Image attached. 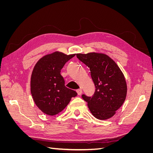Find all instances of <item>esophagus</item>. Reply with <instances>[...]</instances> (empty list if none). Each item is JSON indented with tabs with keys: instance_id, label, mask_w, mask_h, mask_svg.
<instances>
[{
	"instance_id": "esophagus-1",
	"label": "esophagus",
	"mask_w": 153,
	"mask_h": 153,
	"mask_svg": "<svg viewBox=\"0 0 153 153\" xmlns=\"http://www.w3.org/2000/svg\"><path fill=\"white\" fill-rule=\"evenodd\" d=\"M76 92H77V93H78V95H81L82 94V90L81 89H78L77 91H76Z\"/></svg>"
}]
</instances>
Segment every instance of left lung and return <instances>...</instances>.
Segmentation results:
<instances>
[{"label": "left lung", "mask_w": 153, "mask_h": 153, "mask_svg": "<svg viewBox=\"0 0 153 153\" xmlns=\"http://www.w3.org/2000/svg\"><path fill=\"white\" fill-rule=\"evenodd\" d=\"M76 57L90 69L95 85L92 97L82 94L91 112L100 120L112 117L126 99V82L113 60L103 53H77Z\"/></svg>", "instance_id": "1"}]
</instances>
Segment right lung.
I'll return each instance as SVG.
<instances>
[{"instance_id": "right-lung-1", "label": "right lung", "mask_w": 153, "mask_h": 153, "mask_svg": "<svg viewBox=\"0 0 153 153\" xmlns=\"http://www.w3.org/2000/svg\"><path fill=\"white\" fill-rule=\"evenodd\" d=\"M75 54L67 55L55 52L40 59L32 71L30 91L37 106L48 115L61 112L76 92L65 86L61 71Z\"/></svg>"}]
</instances>
